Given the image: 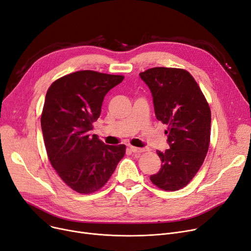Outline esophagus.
Here are the masks:
<instances>
[{
	"label": "esophagus",
	"mask_w": 251,
	"mask_h": 251,
	"mask_svg": "<svg viewBox=\"0 0 251 251\" xmlns=\"http://www.w3.org/2000/svg\"><path fill=\"white\" fill-rule=\"evenodd\" d=\"M129 149H130V151H131L132 152H137V154H140V152L146 151V149H144V148H136V147L130 146Z\"/></svg>",
	"instance_id": "obj_1"
}]
</instances>
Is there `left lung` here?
<instances>
[{"mask_svg":"<svg viewBox=\"0 0 251 251\" xmlns=\"http://www.w3.org/2000/svg\"><path fill=\"white\" fill-rule=\"evenodd\" d=\"M150 88L156 118L168 125L169 149L157 151L160 170L151 181L164 191L187 186L203 164L210 141L211 112L200 87L186 70L152 68L139 74Z\"/></svg>","mask_w":251,"mask_h":251,"instance_id":"left-lung-1","label":"left lung"}]
</instances>
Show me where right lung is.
I'll use <instances>...</instances> for the list:
<instances>
[{
  "instance_id": "1",
  "label": "right lung",
  "mask_w": 251,
  "mask_h": 251,
  "mask_svg": "<svg viewBox=\"0 0 251 251\" xmlns=\"http://www.w3.org/2000/svg\"><path fill=\"white\" fill-rule=\"evenodd\" d=\"M123 75L80 71L53 82L46 93L41 127L52 167L74 191L91 194L110 179L125 145L108 146L90 134L105 94Z\"/></svg>"
}]
</instances>
